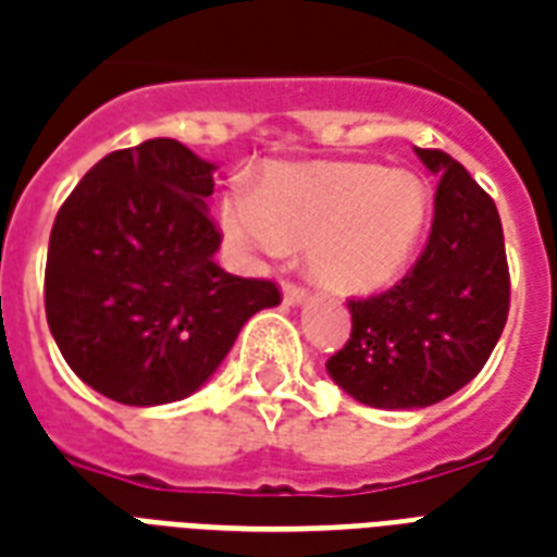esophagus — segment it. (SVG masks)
I'll return each mask as SVG.
<instances>
[{"mask_svg": "<svg viewBox=\"0 0 557 557\" xmlns=\"http://www.w3.org/2000/svg\"><path fill=\"white\" fill-rule=\"evenodd\" d=\"M306 300V292L300 286H295V283H288L286 288H283V304L286 306H300Z\"/></svg>", "mask_w": 557, "mask_h": 557, "instance_id": "esophagus-1", "label": "esophagus"}]
</instances>
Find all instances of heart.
I'll list each match as a JSON object with an SVG mask.
<instances>
[{"label": "heart", "instance_id": "obj_1", "mask_svg": "<svg viewBox=\"0 0 557 557\" xmlns=\"http://www.w3.org/2000/svg\"><path fill=\"white\" fill-rule=\"evenodd\" d=\"M431 213V193L410 170L326 161L277 168L260 196L222 201V231L248 260L309 245V271L338 295L389 286L413 260Z\"/></svg>", "mask_w": 557, "mask_h": 557}]
</instances>
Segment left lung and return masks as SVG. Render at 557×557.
<instances>
[{
    "label": "left lung",
    "instance_id": "obj_1",
    "mask_svg": "<svg viewBox=\"0 0 557 557\" xmlns=\"http://www.w3.org/2000/svg\"><path fill=\"white\" fill-rule=\"evenodd\" d=\"M416 156L440 176L428 245L401 283L349 300L347 347L330 379L370 407L413 410L454 396L492 356L509 314L500 213L468 170L442 150Z\"/></svg>",
    "mask_w": 557,
    "mask_h": 557
}]
</instances>
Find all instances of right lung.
Segmentation results:
<instances>
[{
    "label": "right lung",
    "mask_w": 557,
    "mask_h": 557,
    "mask_svg": "<svg viewBox=\"0 0 557 557\" xmlns=\"http://www.w3.org/2000/svg\"><path fill=\"white\" fill-rule=\"evenodd\" d=\"M216 164L173 138L109 152L57 213L46 318L65 364L129 407L182 401L225 361L248 318L280 304L271 280L213 262Z\"/></svg>",
    "instance_id": "right-lung-1"
}]
</instances>
